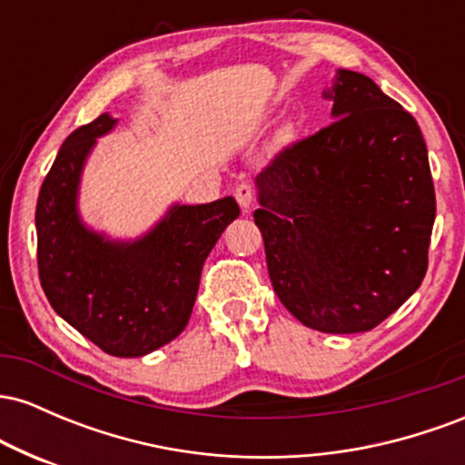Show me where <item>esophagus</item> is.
<instances>
[{
    "mask_svg": "<svg viewBox=\"0 0 465 465\" xmlns=\"http://www.w3.org/2000/svg\"><path fill=\"white\" fill-rule=\"evenodd\" d=\"M253 196H255V190L251 188L249 183H240L236 188V201H238L240 210H242L244 214H249V212H251V205H253Z\"/></svg>",
    "mask_w": 465,
    "mask_h": 465,
    "instance_id": "obj_1",
    "label": "esophagus"
}]
</instances>
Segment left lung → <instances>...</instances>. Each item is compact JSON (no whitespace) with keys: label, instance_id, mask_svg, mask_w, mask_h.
I'll return each instance as SVG.
<instances>
[{"label":"left lung","instance_id":"left-lung-1","mask_svg":"<svg viewBox=\"0 0 465 465\" xmlns=\"http://www.w3.org/2000/svg\"><path fill=\"white\" fill-rule=\"evenodd\" d=\"M323 98L334 122L255 177L253 218L286 311L319 332H367L424 280L433 177L415 117L371 78L339 69Z\"/></svg>","mask_w":465,"mask_h":465}]
</instances>
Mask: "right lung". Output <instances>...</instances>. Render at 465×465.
<instances>
[{
  "label": "right lung",
  "mask_w": 465,
  "mask_h": 465,
  "mask_svg": "<svg viewBox=\"0 0 465 465\" xmlns=\"http://www.w3.org/2000/svg\"><path fill=\"white\" fill-rule=\"evenodd\" d=\"M103 114L63 142L36 201V260L56 314L111 356L151 354L183 332L207 255L240 207L225 196L174 203L137 240H111L80 218L78 188L95 140L114 131Z\"/></svg>",
  "instance_id": "1"
}]
</instances>
